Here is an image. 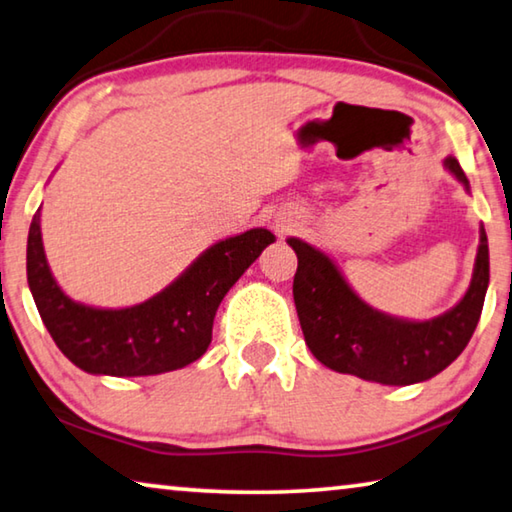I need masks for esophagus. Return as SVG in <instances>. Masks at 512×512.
<instances>
[{
	"label": "esophagus",
	"mask_w": 512,
	"mask_h": 512,
	"mask_svg": "<svg viewBox=\"0 0 512 512\" xmlns=\"http://www.w3.org/2000/svg\"><path fill=\"white\" fill-rule=\"evenodd\" d=\"M278 232H280V234H282V232H287V227H285V225H282V227H278Z\"/></svg>",
	"instance_id": "obj_1"
}]
</instances>
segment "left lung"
Segmentation results:
<instances>
[{
    "mask_svg": "<svg viewBox=\"0 0 512 512\" xmlns=\"http://www.w3.org/2000/svg\"><path fill=\"white\" fill-rule=\"evenodd\" d=\"M444 168L469 191V180L456 157H446ZM287 243L298 257L294 303L305 344L328 369L380 385H415L449 367L472 339L490 282V250L483 225L465 296L428 321H408L373 310L323 250L296 237H289Z\"/></svg>",
    "mask_w": 512,
    "mask_h": 512,
    "instance_id": "8db88e82",
    "label": "left lung"
}]
</instances>
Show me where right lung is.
<instances>
[{
  "label": "right lung",
  "mask_w": 512,
  "mask_h": 512,
  "mask_svg": "<svg viewBox=\"0 0 512 512\" xmlns=\"http://www.w3.org/2000/svg\"><path fill=\"white\" fill-rule=\"evenodd\" d=\"M273 241L264 227L227 237L157 296L109 310L63 294L47 264L38 209L27 239V282L54 344L75 367L95 376H157L205 355L218 305Z\"/></svg>",
  "instance_id": "obj_1"
}]
</instances>
